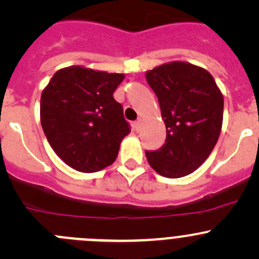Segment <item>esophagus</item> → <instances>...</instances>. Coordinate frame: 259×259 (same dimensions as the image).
Listing matches in <instances>:
<instances>
[{"mask_svg": "<svg viewBox=\"0 0 259 259\" xmlns=\"http://www.w3.org/2000/svg\"><path fill=\"white\" fill-rule=\"evenodd\" d=\"M140 127H142V120L139 119L134 122V130L135 132H140Z\"/></svg>", "mask_w": 259, "mask_h": 259, "instance_id": "obj_1", "label": "esophagus"}]
</instances>
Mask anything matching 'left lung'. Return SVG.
I'll list each match as a JSON object with an SVG mask.
<instances>
[{
	"label": "left lung",
	"instance_id": "left-lung-1",
	"mask_svg": "<svg viewBox=\"0 0 259 259\" xmlns=\"http://www.w3.org/2000/svg\"><path fill=\"white\" fill-rule=\"evenodd\" d=\"M165 122V144L145 151L151 168L166 178L197 170L218 142L223 122V95L205 69L173 61L146 71Z\"/></svg>",
	"mask_w": 259,
	"mask_h": 259
}]
</instances>
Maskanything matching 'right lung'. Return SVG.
I'll return each instance as SVG.
<instances>
[{
	"mask_svg": "<svg viewBox=\"0 0 259 259\" xmlns=\"http://www.w3.org/2000/svg\"><path fill=\"white\" fill-rule=\"evenodd\" d=\"M82 66L55 72L41 94L40 117L48 142L62 161L82 173L111 165L130 133L113 94L124 80Z\"/></svg>",
	"mask_w": 259,
	"mask_h": 259,
	"instance_id": "1",
	"label": "right lung"
}]
</instances>
